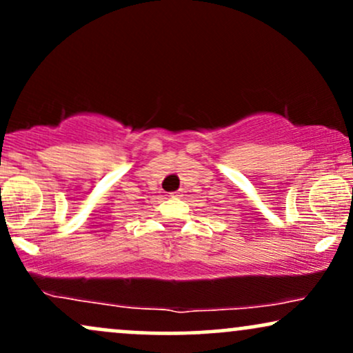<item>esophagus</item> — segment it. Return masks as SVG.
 Wrapping results in <instances>:
<instances>
[{
    "label": "esophagus",
    "mask_w": 353,
    "mask_h": 353,
    "mask_svg": "<svg viewBox=\"0 0 353 353\" xmlns=\"http://www.w3.org/2000/svg\"><path fill=\"white\" fill-rule=\"evenodd\" d=\"M171 197H176V199H179V197H182V194L181 192H172Z\"/></svg>",
    "instance_id": "1"
}]
</instances>
